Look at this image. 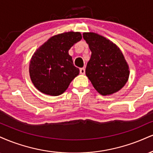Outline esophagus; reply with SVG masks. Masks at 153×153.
I'll use <instances>...</instances> for the list:
<instances>
[{"mask_svg":"<svg viewBox=\"0 0 153 153\" xmlns=\"http://www.w3.org/2000/svg\"><path fill=\"white\" fill-rule=\"evenodd\" d=\"M80 74H82V75H84L85 73V70L84 68H82L80 69Z\"/></svg>","mask_w":153,"mask_h":153,"instance_id":"esophagus-1","label":"esophagus"}]
</instances>
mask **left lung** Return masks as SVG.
<instances>
[{
    "label": "left lung",
    "mask_w": 153,
    "mask_h": 153,
    "mask_svg": "<svg viewBox=\"0 0 153 153\" xmlns=\"http://www.w3.org/2000/svg\"><path fill=\"white\" fill-rule=\"evenodd\" d=\"M82 37L92 52L85 73L93 87L102 95L120 91L130 74L120 50L109 40L94 33H84Z\"/></svg>",
    "instance_id": "8db88e82"
}]
</instances>
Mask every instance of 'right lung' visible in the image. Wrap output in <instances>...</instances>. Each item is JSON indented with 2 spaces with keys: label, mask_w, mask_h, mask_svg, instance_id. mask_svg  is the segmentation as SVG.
Here are the masks:
<instances>
[{
  "label": "right lung",
  "mask_w": 153,
  "mask_h": 153,
  "mask_svg": "<svg viewBox=\"0 0 153 153\" xmlns=\"http://www.w3.org/2000/svg\"><path fill=\"white\" fill-rule=\"evenodd\" d=\"M82 39L79 32L64 33L51 37L35 52L29 72L33 83L44 94L63 93L80 71L73 65L70 48Z\"/></svg>",
  "instance_id": "right-lung-1"
}]
</instances>
